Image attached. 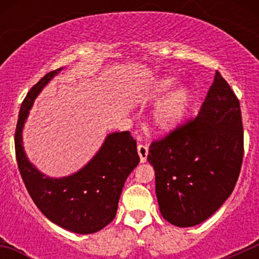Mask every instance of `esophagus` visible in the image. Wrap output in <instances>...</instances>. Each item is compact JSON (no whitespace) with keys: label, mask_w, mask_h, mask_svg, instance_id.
<instances>
[{"label":"esophagus","mask_w":259,"mask_h":259,"mask_svg":"<svg viewBox=\"0 0 259 259\" xmlns=\"http://www.w3.org/2000/svg\"><path fill=\"white\" fill-rule=\"evenodd\" d=\"M137 153L140 155V161L146 162V158H148V145H144V144H140L137 146Z\"/></svg>","instance_id":"34e87169"}]
</instances>
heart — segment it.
Listing matches in <instances>:
<instances>
[{
	"instance_id": "1",
	"label": "heart",
	"mask_w": 259,
	"mask_h": 259,
	"mask_svg": "<svg viewBox=\"0 0 259 259\" xmlns=\"http://www.w3.org/2000/svg\"><path fill=\"white\" fill-rule=\"evenodd\" d=\"M176 80L174 77H162L157 80L149 92L146 93V100L158 101L170 92L175 87ZM191 105V92L187 87L176 89L163 101L159 102L153 113V122L154 125L163 132H170L175 130L183 122L187 115Z\"/></svg>"
}]
</instances>
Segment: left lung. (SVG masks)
<instances>
[{"mask_svg":"<svg viewBox=\"0 0 259 259\" xmlns=\"http://www.w3.org/2000/svg\"><path fill=\"white\" fill-rule=\"evenodd\" d=\"M242 155L240 102L217 71L198 115L149 146L162 217L178 227L210 218L232 193Z\"/></svg>","mask_w":259,"mask_h":259,"instance_id":"left-lung-1","label":"left lung"}]
</instances>
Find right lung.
<instances>
[{
    "mask_svg": "<svg viewBox=\"0 0 259 259\" xmlns=\"http://www.w3.org/2000/svg\"><path fill=\"white\" fill-rule=\"evenodd\" d=\"M61 70L48 72L22 102L15 130V155L24 185L40 211L59 227L85 235L102 230L115 218L123 185L140 157L136 140L124 131L107 135L88 164L66 178L45 176L28 161L23 149V125L41 89Z\"/></svg>",
    "mask_w": 259,
    "mask_h": 259,
    "instance_id": "add662e5",
    "label": "right lung"
}]
</instances>
